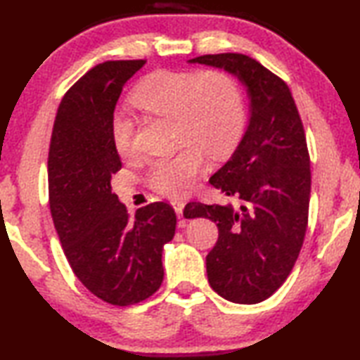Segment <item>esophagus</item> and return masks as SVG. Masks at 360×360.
<instances>
[{
  "instance_id": "esophagus-1",
  "label": "esophagus",
  "mask_w": 360,
  "mask_h": 360,
  "mask_svg": "<svg viewBox=\"0 0 360 360\" xmlns=\"http://www.w3.org/2000/svg\"><path fill=\"white\" fill-rule=\"evenodd\" d=\"M172 206L174 208V211H176V214H178V217H182V211H184L186 203L181 202V200H173Z\"/></svg>"
}]
</instances>
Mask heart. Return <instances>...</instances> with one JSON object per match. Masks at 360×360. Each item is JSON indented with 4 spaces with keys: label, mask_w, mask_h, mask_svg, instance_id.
Segmentation results:
<instances>
[{
    "label": "heart",
    "mask_w": 360,
    "mask_h": 360,
    "mask_svg": "<svg viewBox=\"0 0 360 360\" xmlns=\"http://www.w3.org/2000/svg\"><path fill=\"white\" fill-rule=\"evenodd\" d=\"M130 103L143 112L172 119L178 143L187 144L149 168V186L169 197L193 188L206 165L205 154L214 160L227 157L245 131L246 108L238 82L221 68L154 71L136 84ZM131 133L124 115L111 120V143L122 158L133 154Z\"/></svg>",
    "instance_id": "b5f03b06"
}]
</instances>
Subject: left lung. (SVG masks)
Returning <instances> with one entry per match:
<instances>
[{"label": "left lung", "instance_id": "left-lung-1", "mask_svg": "<svg viewBox=\"0 0 360 360\" xmlns=\"http://www.w3.org/2000/svg\"><path fill=\"white\" fill-rule=\"evenodd\" d=\"M238 77L249 96V124L227 163L211 176L233 205L187 203L184 217L216 222L219 238L206 255L212 290L225 300H266L288 279L308 224L311 172L303 124L283 79L243 53L188 60Z\"/></svg>", "mask_w": 360, "mask_h": 360}]
</instances>
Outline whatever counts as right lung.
Returning a JSON list of instances; mask_svg holds the SVG:
<instances>
[{"label":"right lung","mask_w":360,"mask_h":360,"mask_svg":"<svg viewBox=\"0 0 360 360\" xmlns=\"http://www.w3.org/2000/svg\"><path fill=\"white\" fill-rule=\"evenodd\" d=\"M146 60L96 65L60 103L49 149V205L70 265L94 295L117 307L149 298L163 281V246L173 240L174 210L155 202L129 217L112 193L122 168L111 120L125 82Z\"/></svg>","instance_id":"right-lung-1"}]
</instances>
